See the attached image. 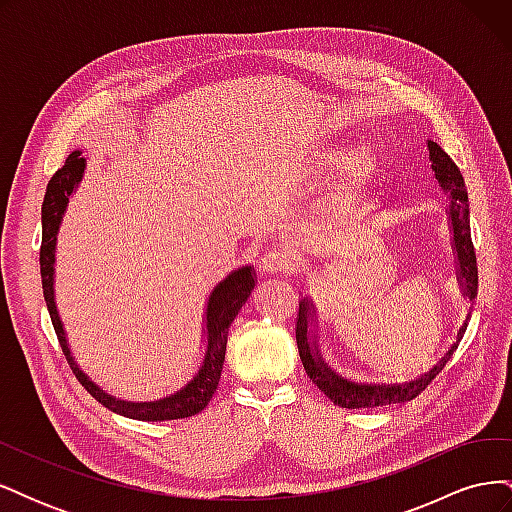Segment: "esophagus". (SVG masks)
Wrapping results in <instances>:
<instances>
[{"mask_svg":"<svg viewBox=\"0 0 512 512\" xmlns=\"http://www.w3.org/2000/svg\"><path fill=\"white\" fill-rule=\"evenodd\" d=\"M292 267H294L292 256L282 250H271L269 254H265V258L260 260V269L269 275L288 273V271H292Z\"/></svg>","mask_w":512,"mask_h":512,"instance_id":"obj_1","label":"esophagus"}]
</instances>
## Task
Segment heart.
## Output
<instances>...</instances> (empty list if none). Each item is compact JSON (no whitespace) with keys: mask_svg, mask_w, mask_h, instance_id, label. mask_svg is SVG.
<instances>
[{"mask_svg":"<svg viewBox=\"0 0 512 512\" xmlns=\"http://www.w3.org/2000/svg\"><path fill=\"white\" fill-rule=\"evenodd\" d=\"M337 162V153H329L327 156V160H324V166H333ZM352 162L354 164H363L365 162V158H363V153H354V158H352Z\"/></svg>","mask_w":512,"mask_h":512,"instance_id":"heart-1","label":"heart"}]
</instances>
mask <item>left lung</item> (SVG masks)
Segmentation results:
<instances>
[{
    "mask_svg": "<svg viewBox=\"0 0 512 512\" xmlns=\"http://www.w3.org/2000/svg\"><path fill=\"white\" fill-rule=\"evenodd\" d=\"M427 147H429L431 168L436 170V179L440 183V188L448 194V198H451V205H448V218H451V226H453V245L457 254L459 284L463 290V297L474 301V297L478 294V269H476L472 235H470V205H468L466 183H463L461 170L457 168V164L438 143L427 141ZM312 316H314L312 303L303 299L299 303V318H297V346H299L303 367L307 371L309 380H312L335 406H342L348 410L401 404V401H410L418 393L425 391L427 384L440 374L448 361H451V356L457 350L463 333H466L468 320H470V314H468V318L461 324V329L457 331V342L448 348V352L427 371V374L404 384H361V382H350V380H344L342 376H337L335 371L322 361V356L316 350V342H312L314 337H309V331H307L309 318Z\"/></svg>",
    "mask_w": 512,
    "mask_h": 512,
    "instance_id": "1",
    "label": "left lung"
}]
</instances>
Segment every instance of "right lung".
<instances>
[{
  "instance_id": "obj_1",
  "label": "right lung",
  "mask_w": 512,
  "mask_h": 512,
  "mask_svg": "<svg viewBox=\"0 0 512 512\" xmlns=\"http://www.w3.org/2000/svg\"><path fill=\"white\" fill-rule=\"evenodd\" d=\"M85 170V158H81V151H72L66 164L61 166L57 173L51 177L46 185L44 203H42V247H40V275H42V290L44 301L49 307L51 322L55 327L59 346L64 350L66 361L79 382L85 386L91 397H96L100 404L108 410H113L121 416L138 418V421H175V418H188L205 410L211 401L215 389L220 384L224 356H226V342H228V329L232 320L237 318L241 307L245 305L247 297L254 290V271L252 267H241L226 275L218 286L213 288L207 301V350L203 365H200L198 374L183 386L175 395H168L158 401H143V404H134V401L115 399L113 395L104 393L98 384L91 382L81 367L72 359L68 339L64 333V324L59 320L57 307H55V243H57V230L61 224V215L66 211L68 196L79 185Z\"/></svg>"
}]
</instances>
